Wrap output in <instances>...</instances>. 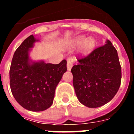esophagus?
Returning <instances> with one entry per match:
<instances>
[{
    "label": "esophagus",
    "mask_w": 134,
    "mask_h": 134,
    "mask_svg": "<svg viewBox=\"0 0 134 134\" xmlns=\"http://www.w3.org/2000/svg\"><path fill=\"white\" fill-rule=\"evenodd\" d=\"M74 60L72 58H69L67 60V69L68 70H70L72 67L73 64H74Z\"/></svg>",
    "instance_id": "34e87169"
}]
</instances>
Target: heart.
<instances>
[{
  "label": "heart",
  "instance_id": "1",
  "mask_svg": "<svg viewBox=\"0 0 134 134\" xmlns=\"http://www.w3.org/2000/svg\"><path fill=\"white\" fill-rule=\"evenodd\" d=\"M82 43L81 49L82 52L88 53L91 52V50H92L94 48L95 41L93 38H88L86 40V37L85 36H80L71 41L70 46L74 47V46H79Z\"/></svg>",
  "mask_w": 134,
  "mask_h": 134
}]
</instances>
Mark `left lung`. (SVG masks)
<instances>
[{"label": "left lung", "mask_w": 134, "mask_h": 134, "mask_svg": "<svg viewBox=\"0 0 134 134\" xmlns=\"http://www.w3.org/2000/svg\"><path fill=\"white\" fill-rule=\"evenodd\" d=\"M79 63L71 69L73 86L82 104L91 108L103 106L118 93L121 81V67L118 52L107 40L105 46L86 56H78Z\"/></svg>", "instance_id": "8db88e82"}]
</instances>
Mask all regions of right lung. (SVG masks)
Segmentation results:
<instances>
[{
    "label": "right lung",
    "instance_id": "right-lung-1",
    "mask_svg": "<svg viewBox=\"0 0 134 134\" xmlns=\"http://www.w3.org/2000/svg\"><path fill=\"white\" fill-rule=\"evenodd\" d=\"M35 41L34 35H30L15 51L9 71L10 87L15 100L23 108L42 111L52 105L55 88L67 70V62L30 64L28 52Z\"/></svg>",
    "mask_w": 134,
    "mask_h": 134
}]
</instances>
